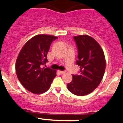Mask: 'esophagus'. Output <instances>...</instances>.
Here are the masks:
<instances>
[{"instance_id": "1", "label": "esophagus", "mask_w": 123, "mask_h": 123, "mask_svg": "<svg viewBox=\"0 0 123 123\" xmlns=\"http://www.w3.org/2000/svg\"><path fill=\"white\" fill-rule=\"evenodd\" d=\"M59 72L61 74H64L66 72L65 71H59Z\"/></svg>"}]
</instances>
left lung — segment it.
<instances>
[{"instance_id": "1", "label": "left lung", "mask_w": 123, "mask_h": 123, "mask_svg": "<svg viewBox=\"0 0 123 123\" xmlns=\"http://www.w3.org/2000/svg\"><path fill=\"white\" fill-rule=\"evenodd\" d=\"M78 48L76 64L80 74L72 75V80L67 84L68 89L77 96L90 93L102 81L106 69L105 54L98 43L87 35L74 37Z\"/></svg>"}]
</instances>
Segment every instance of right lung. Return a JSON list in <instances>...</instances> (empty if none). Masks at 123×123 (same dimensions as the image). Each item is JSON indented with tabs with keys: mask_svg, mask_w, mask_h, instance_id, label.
<instances>
[{
	"mask_svg": "<svg viewBox=\"0 0 123 123\" xmlns=\"http://www.w3.org/2000/svg\"><path fill=\"white\" fill-rule=\"evenodd\" d=\"M58 37L39 34L29 40L20 51L16 63L17 78L24 87L34 94L43 93L49 89L56 71L42 68L48 62L47 53L51 43Z\"/></svg>",
	"mask_w": 123,
	"mask_h": 123,
	"instance_id": "right-lung-1",
	"label": "right lung"
}]
</instances>
